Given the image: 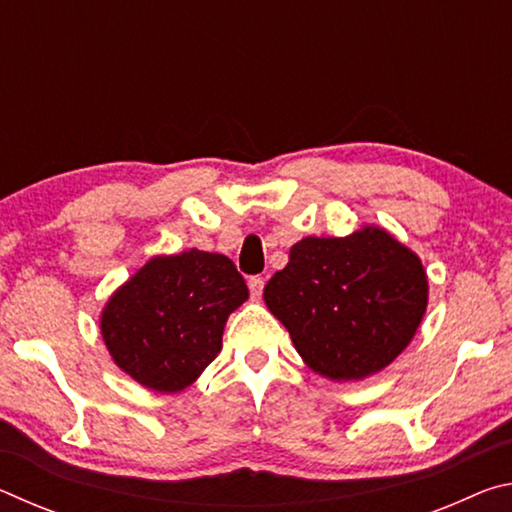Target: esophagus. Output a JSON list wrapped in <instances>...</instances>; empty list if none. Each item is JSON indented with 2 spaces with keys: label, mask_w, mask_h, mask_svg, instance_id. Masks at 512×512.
Segmentation results:
<instances>
[{
  "label": "esophagus",
  "mask_w": 512,
  "mask_h": 512,
  "mask_svg": "<svg viewBox=\"0 0 512 512\" xmlns=\"http://www.w3.org/2000/svg\"><path fill=\"white\" fill-rule=\"evenodd\" d=\"M248 289H250V296L253 298H262V291H264V277L253 275L248 280Z\"/></svg>",
  "instance_id": "obj_1"
}]
</instances>
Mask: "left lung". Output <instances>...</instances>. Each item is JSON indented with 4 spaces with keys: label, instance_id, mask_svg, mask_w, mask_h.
Here are the masks:
<instances>
[{
    "label": "left lung",
    "instance_id": "8db88e82",
    "mask_svg": "<svg viewBox=\"0 0 512 512\" xmlns=\"http://www.w3.org/2000/svg\"><path fill=\"white\" fill-rule=\"evenodd\" d=\"M427 293L418 255L370 225L298 241L264 300L311 370L350 381L375 375L411 343Z\"/></svg>",
    "mask_w": 512,
    "mask_h": 512
}]
</instances>
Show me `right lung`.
<instances>
[{
    "mask_svg": "<svg viewBox=\"0 0 512 512\" xmlns=\"http://www.w3.org/2000/svg\"><path fill=\"white\" fill-rule=\"evenodd\" d=\"M248 298L232 259L205 250L153 257L101 314L117 366L151 391H183L221 352L225 320Z\"/></svg>",
    "mask_w": 512,
    "mask_h": 512,
    "instance_id": "obj_1",
    "label": "right lung"
}]
</instances>
